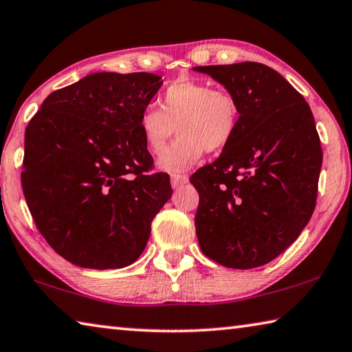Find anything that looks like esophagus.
Listing matches in <instances>:
<instances>
[{
    "instance_id": "obj_1",
    "label": "esophagus",
    "mask_w": 352,
    "mask_h": 352,
    "mask_svg": "<svg viewBox=\"0 0 352 352\" xmlns=\"http://www.w3.org/2000/svg\"><path fill=\"white\" fill-rule=\"evenodd\" d=\"M188 175H172L170 177V184H172V188L174 189H180L182 186H184V184L188 183Z\"/></svg>"
}]
</instances>
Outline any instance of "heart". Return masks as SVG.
Instances as JSON below:
<instances>
[{
	"label": "heart",
	"mask_w": 352,
	"mask_h": 352,
	"mask_svg": "<svg viewBox=\"0 0 352 352\" xmlns=\"http://www.w3.org/2000/svg\"><path fill=\"white\" fill-rule=\"evenodd\" d=\"M160 111L146 107L138 129L151 154L160 155L174 135L178 138L160 158V169L180 175L200 162L204 152L225 149L237 132L240 109L231 92L209 82L183 80L170 85L158 100Z\"/></svg>",
	"instance_id": "b5f03b06"
}]
</instances>
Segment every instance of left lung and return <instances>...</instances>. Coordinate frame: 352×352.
<instances>
[{
  "label": "left lung",
  "mask_w": 352,
  "mask_h": 352,
  "mask_svg": "<svg viewBox=\"0 0 352 352\" xmlns=\"http://www.w3.org/2000/svg\"><path fill=\"white\" fill-rule=\"evenodd\" d=\"M239 103L237 132L190 177L200 195L204 255L234 270L270 263L297 240L316 208L320 138L306 100L276 70L245 61L198 66Z\"/></svg>",
  "instance_id": "obj_1"
}]
</instances>
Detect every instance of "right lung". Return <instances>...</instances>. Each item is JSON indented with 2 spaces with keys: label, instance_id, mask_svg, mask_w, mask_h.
<instances>
[{
  "label": "right lung",
  "instance_id": "right-lung-1",
  "mask_svg": "<svg viewBox=\"0 0 352 352\" xmlns=\"http://www.w3.org/2000/svg\"><path fill=\"white\" fill-rule=\"evenodd\" d=\"M146 72L91 74L43 101L24 135L23 192L56 254L89 270H118L148 245L172 195L138 120L162 87Z\"/></svg>",
  "mask_w": 352,
  "mask_h": 352
}]
</instances>
